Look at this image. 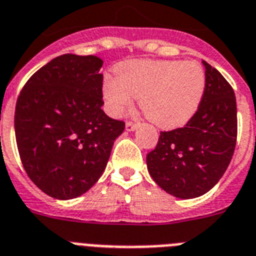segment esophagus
<instances>
[{"label":"esophagus","instance_id":"34e87169","mask_svg":"<svg viewBox=\"0 0 256 256\" xmlns=\"http://www.w3.org/2000/svg\"><path fill=\"white\" fill-rule=\"evenodd\" d=\"M136 128H138V124H134V122L132 121L126 122V130H128V132H134Z\"/></svg>","mask_w":256,"mask_h":256}]
</instances>
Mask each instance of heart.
<instances>
[{
	"label": "heart",
	"instance_id": "b5f03b06",
	"mask_svg": "<svg viewBox=\"0 0 256 256\" xmlns=\"http://www.w3.org/2000/svg\"><path fill=\"white\" fill-rule=\"evenodd\" d=\"M206 90V72L198 62L134 60L106 76L102 95L108 110L121 114L135 98L146 117L161 128H180L194 116Z\"/></svg>",
	"mask_w": 256,
	"mask_h": 256
}]
</instances>
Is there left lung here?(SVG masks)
<instances>
[{"instance_id": "1", "label": "left lung", "mask_w": 256, "mask_h": 256, "mask_svg": "<svg viewBox=\"0 0 256 256\" xmlns=\"http://www.w3.org/2000/svg\"><path fill=\"white\" fill-rule=\"evenodd\" d=\"M199 108L184 128L161 132L147 154L154 181L168 194L192 199L206 194L226 170L237 142V104L232 86L210 64Z\"/></svg>"}]
</instances>
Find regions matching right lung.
Returning <instances> with one entry per match:
<instances>
[{"label": "right lung", "mask_w": 256, "mask_h": 256, "mask_svg": "<svg viewBox=\"0 0 256 256\" xmlns=\"http://www.w3.org/2000/svg\"><path fill=\"white\" fill-rule=\"evenodd\" d=\"M102 60L64 54L38 68L16 100L14 128L26 173L45 194L72 199L102 177L124 122L102 109Z\"/></svg>", "instance_id": "obj_1"}]
</instances>
